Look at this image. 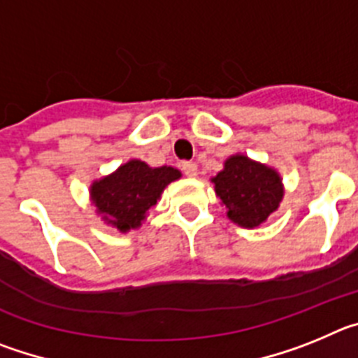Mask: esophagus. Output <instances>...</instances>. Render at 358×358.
Instances as JSON below:
<instances>
[{
    "label": "esophagus",
    "instance_id": "esophagus-1",
    "mask_svg": "<svg viewBox=\"0 0 358 358\" xmlns=\"http://www.w3.org/2000/svg\"><path fill=\"white\" fill-rule=\"evenodd\" d=\"M182 172H185V176H188V177H195V176H197V164H195V163H185V164H182Z\"/></svg>",
    "mask_w": 358,
    "mask_h": 358
}]
</instances>
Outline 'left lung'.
Listing matches in <instances>:
<instances>
[{
  "label": "left lung",
  "instance_id": "obj_1",
  "mask_svg": "<svg viewBox=\"0 0 358 358\" xmlns=\"http://www.w3.org/2000/svg\"><path fill=\"white\" fill-rule=\"evenodd\" d=\"M215 194L226 206L231 222L255 229L278 211L285 186L280 172L245 154H233L224 161V169L211 177Z\"/></svg>",
  "mask_w": 358,
  "mask_h": 358
}]
</instances>
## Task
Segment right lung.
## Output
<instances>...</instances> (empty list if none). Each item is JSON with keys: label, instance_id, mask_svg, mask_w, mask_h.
Here are the masks:
<instances>
[{"label": "right lung", "instance_id": "1", "mask_svg": "<svg viewBox=\"0 0 358 358\" xmlns=\"http://www.w3.org/2000/svg\"><path fill=\"white\" fill-rule=\"evenodd\" d=\"M181 176L173 166H150L141 159H131L91 182V204L103 224L120 233L140 229L164 188Z\"/></svg>", "mask_w": 358, "mask_h": 358}]
</instances>
